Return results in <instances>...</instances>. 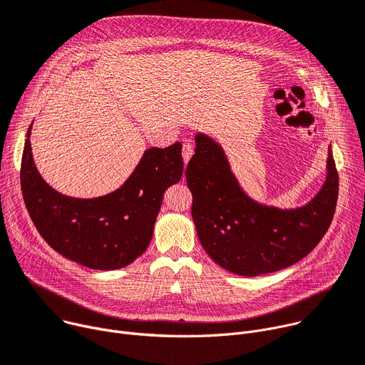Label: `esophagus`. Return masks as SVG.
Wrapping results in <instances>:
<instances>
[{"mask_svg": "<svg viewBox=\"0 0 365 365\" xmlns=\"http://www.w3.org/2000/svg\"><path fill=\"white\" fill-rule=\"evenodd\" d=\"M182 155H183V161H185V164L190 160V157L193 155V145L192 144H189V143H186L185 145H183V148H182Z\"/></svg>", "mask_w": 365, "mask_h": 365, "instance_id": "34e87169", "label": "esophagus"}]
</instances>
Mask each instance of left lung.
<instances>
[{
	"label": "left lung",
	"instance_id": "left-lung-1",
	"mask_svg": "<svg viewBox=\"0 0 365 365\" xmlns=\"http://www.w3.org/2000/svg\"><path fill=\"white\" fill-rule=\"evenodd\" d=\"M195 143L186 169L192 217L201 245L221 268L242 277L277 272L317 246L338 201L339 176L330 150L319 193L304 207L279 210L250 200L212 138L196 134Z\"/></svg>",
	"mask_w": 365,
	"mask_h": 365
}]
</instances>
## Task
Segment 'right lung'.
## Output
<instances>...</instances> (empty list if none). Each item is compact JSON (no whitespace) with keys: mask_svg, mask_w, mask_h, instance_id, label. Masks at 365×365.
Here are the masks:
<instances>
[{"mask_svg":"<svg viewBox=\"0 0 365 365\" xmlns=\"http://www.w3.org/2000/svg\"><path fill=\"white\" fill-rule=\"evenodd\" d=\"M29 126L20 183L29 215L43 240L59 255L101 271L123 268L148 247L163 195L183 172L182 144L145 150L141 161L115 192L78 200L52 189L39 175Z\"/></svg>","mask_w":365,"mask_h":365,"instance_id":"add662e5","label":"right lung"}]
</instances>
